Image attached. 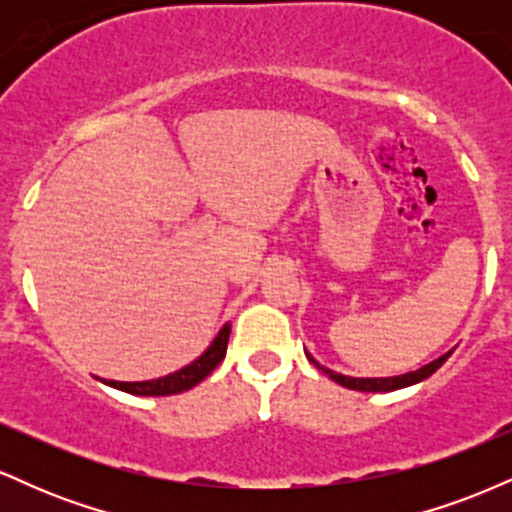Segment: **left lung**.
<instances>
[{
    "instance_id": "left-lung-1",
    "label": "left lung",
    "mask_w": 512,
    "mask_h": 512,
    "mask_svg": "<svg viewBox=\"0 0 512 512\" xmlns=\"http://www.w3.org/2000/svg\"><path fill=\"white\" fill-rule=\"evenodd\" d=\"M452 351H448L445 356L436 358V361H431L428 366L419 368V370H411V373H404V375H395V378H349V375H342V373H334V370L320 366V363L315 361L313 356H308L310 363H315L317 368L322 370V373H327L334 383H339L342 387H349V390H358V392H392V390H399V387H409L414 383H421V380L428 378V375H433L436 370L443 366L445 361H448V356Z\"/></svg>"
}]
</instances>
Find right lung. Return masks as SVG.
<instances>
[{
    "mask_svg": "<svg viewBox=\"0 0 512 512\" xmlns=\"http://www.w3.org/2000/svg\"><path fill=\"white\" fill-rule=\"evenodd\" d=\"M228 334H231V325H223L221 332L216 334V339L211 346L204 351L197 361H192L190 366L175 370V373L166 375V378L156 380H144V383H117V380H103L105 385L115 387V390L129 392V395H142V397H166V395H180V392L192 390V387L202 383L204 378L214 370L226 356L228 346Z\"/></svg>",
    "mask_w": 512,
    "mask_h": 512,
    "instance_id": "right-lung-1",
    "label": "right lung"
}]
</instances>
